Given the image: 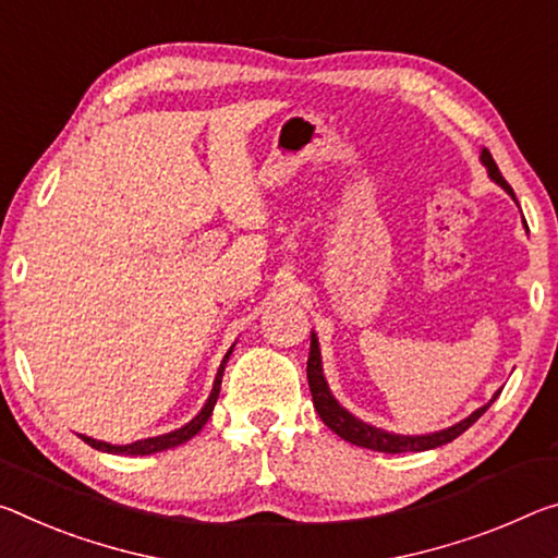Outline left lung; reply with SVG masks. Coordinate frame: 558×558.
I'll use <instances>...</instances> for the list:
<instances>
[{"instance_id":"left-lung-1","label":"left lung","mask_w":558,"mask_h":558,"mask_svg":"<svg viewBox=\"0 0 558 558\" xmlns=\"http://www.w3.org/2000/svg\"><path fill=\"white\" fill-rule=\"evenodd\" d=\"M482 163L486 166V173H489L492 181H497L504 191L509 193L511 198L517 201L514 191H511V185L504 181L501 171L494 163L492 154L482 148ZM311 357H307V385H311V395H313V404L317 414H320V420L330 427L335 435L342 437L344 441H350V445H357V447H365V449H375V452H387V454H402V452H424V449H435L447 445V441L457 439L462 432H466L472 427V424L482 417V414L489 410L492 402L497 400L499 392L492 397L489 402L480 410H474L470 417L452 424V427L447 429H439V432H432V435H392V432H385L379 427H373V424L357 420L355 414H350L344 407L335 400L330 387L325 383V375H323V357H320V344H317L315 332L311 335Z\"/></svg>"}]
</instances>
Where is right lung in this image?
Segmentation results:
<instances>
[{
	"label": "right lung",
	"mask_w": 558,
	"mask_h": 558,
	"mask_svg": "<svg viewBox=\"0 0 558 558\" xmlns=\"http://www.w3.org/2000/svg\"><path fill=\"white\" fill-rule=\"evenodd\" d=\"M235 348V344H233ZM233 348L226 352L223 362H220L218 367V375H216V383H214V390H210L206 404H203V410L193 417L189 424H183L181 429H173L168 432V435H158V437H148V439H138V441H131V445H109V441H99V439H92V437H84L82 439L86 441L88 447L99 449V452H109V454H154V452H163V449H171V447H179L183 445V441H189L191 437H196L198 432L203 429V424L208 422L210 414H214V407H216V400H218V392H220V379H223V369H226V362L228 357H231Z\"/></svg>",
	"instance_id": "right-lung-1"
}]
</instances>
